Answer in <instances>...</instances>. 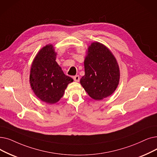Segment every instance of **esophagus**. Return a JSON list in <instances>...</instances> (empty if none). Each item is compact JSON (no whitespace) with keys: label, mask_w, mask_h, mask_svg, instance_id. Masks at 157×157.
Wrapping results in <instances>:
<instances>
[{"label":"esophagus","mask_w":157,"mask_h":157,"mask_svg":"<svg viewBox=\"0 0 157 157\" xmlns=\"http://www.w3.org/2000/svg\"><path fill=\"white\" fill-rule=\"evenodd\" d=\"M73 79L75 81H76V82H79V75H76V76H75L73 77Z\"/></svg>","instance_id":"1"}]
</instances>
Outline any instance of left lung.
<instances>
[{"label":"left lung","instance_id":"1","mask_svg":"<svg viewBox=\"0 0 157 157\" xmlns=\"http://www.w3.org/2000/svg\"><path fill=\"white\" fill-rule=\"evenodd\" d=\"M85 75L80 83L89 96L101 100L112 95L119 85L120 71L112 52L99 42L88 47L84 61Z\"/></svg>","mask_w":157,"mask_h":157}]
</instances>
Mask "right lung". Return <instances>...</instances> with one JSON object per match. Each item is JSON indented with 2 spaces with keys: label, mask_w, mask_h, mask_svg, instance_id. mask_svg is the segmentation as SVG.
Segmentation results:
<instances>
[{
  "label": "right lung",
  "mask_w": 157,
  "mask_h": 157,
  "mask_svg": "<svg viewBox=\"0 0 157 157\" xmlns=\"http://www.w3.org/2000/svg\"><path fill=\"white\" fill-rule=\"evenodd\" d=\"M56 58L53 45H45L34 59L30 72L32 90L40 100L49 104L57 103L63 97L68 84L73 81L63 73Z\"/></svg>",
  "instance_id": "add662e5"
}]
</instances>
